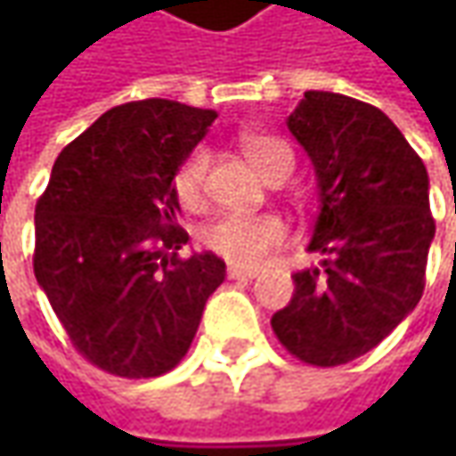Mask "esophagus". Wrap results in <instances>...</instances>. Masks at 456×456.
<instances>
[{
	"mask_svg": "<svg viewBox=\"0 0 456 456\" xmlns=\"http://www.w3.org/2000/svg\"><path fill=\"white\" fill-rule=\"evenodd\" d=\"M256 276H258L256 269H246V266H238V264L228 266V279H256Z\"/></svg>",
	"mask_w": 456,
	"mask_h": 456,
	"instance_id": "1",
	"label": "esophagus"
}]
</instances>
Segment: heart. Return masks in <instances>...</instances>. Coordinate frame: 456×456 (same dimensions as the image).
Wrapping results in <instances>:
<instances>
[{"label": "heart", "instance_id": "1", "mask_svg": "<svg viewBox=\"0 0 456 456\" xmlns=\"http://www.w3.org/2000/svg\"><path fill=\"white\" fill-rule=\"evenodd\" d=\"M240 150L264 177L276 165L291 162L289 147L264 134L243 136ZM205 169H208L205 150H192L175 172V195L190 210L200 208ZM284 240H287V225L276 216H223L208 223L202 231V243L238 266H258L276 248H281Z\"/></svg>", "mask_w": 456, "mask_h": 456}]
</instances>
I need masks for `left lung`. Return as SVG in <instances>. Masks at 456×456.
I'll list each match as a JSON object with an SVG mask.
<instances>
[{"instance_id":"8db88e82","label":"left lung","mask_w":456,"mask_h":456,"mask_svg":"<svg viewBox=\"0 0 456 456\" xmlns=\"http://www.w3.org/2000/svg\"><path fill=\"white\" fill-rule=\"evenodd\" d=\"M287 126L314 167L320 216L306 251L324 258L294 273L272 327L294 358L332 368L373 350L419 305L436 231L429 175L394 121L358 98L306 91Z\"/></svg>"}]
</instances>
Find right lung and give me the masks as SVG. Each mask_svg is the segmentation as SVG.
<instances>
[{"mask_svg": "<svg viewBox=\"0 0 456 456\" xmlns=\"http://www.w3.org/2000/svg\"><path fill=\"white\" fill-rule=\"evenodd\" d=\"M216 111L167 98L114 106L73 139L35 205V279L73 347L118 378L172 370L225 279L216 254L180 258L175 172Z\"/></svg>", "mask_w": 456, "mask_h": 456, "instance_id": "1", "label": "right lung"}]
</instances>
